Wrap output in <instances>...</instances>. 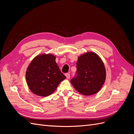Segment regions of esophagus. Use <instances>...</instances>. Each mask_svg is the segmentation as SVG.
<instances>
[{
    "instance_id": "1",
    "label": "esophagus",
    "mask_w": 134,
    "mask_h": 134,
    "mask_svg": "<svg viewBox=\"0 0 134 134\" xmlns=\"http://www.w3.org/2000/svg\"><path fill=\"white\" fill-rule=\"evenodd\" d=\"M65 76H66V78H67V79H69V78H70V74H69V73H66V74H65Z\"/></svg>"
}]
</instances>
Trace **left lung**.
I'll use <instances>...</instances> for the list:
<instances>
[{"label":"left lung","mask_w":134,"mask_h":134,"mask_svg":"<svg viewBox=\"0 0 134 134\" xmlns=\"http://www.w3.org/2000/svg\"><path fill=\"white\" fill-rule=\"evenodd\" d=\"M76 68L77 76L70 81L75 90L84 96L98 93L106 78V69L99 56L92 51L80 55Z\"/></svg>","instance_id":"left-lung-1"}]
</instances>
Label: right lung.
Here are the masks:
<instances>
[{"instance_id":"1","label":"right lung","mask_w":134,"mask_h":134,"mask_svg":"<svg viewBox=\"0 0 134 134\" xmlns=\"http://www.w3.org/2000/svg\"><path fill=\"white\" fill-rule=\"evenodd\" d=\"M51 54L38 55L31 61L26 72L27 84L35 94L47 97L53 93L60 83L66 78Z\"/></svg>"}]
</instances>
